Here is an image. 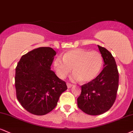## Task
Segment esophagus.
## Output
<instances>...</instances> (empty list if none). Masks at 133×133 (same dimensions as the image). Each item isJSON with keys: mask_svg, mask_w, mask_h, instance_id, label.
Masks as SVG:
<instances>
[{"mask_svg": "<svg viewBox=\"0 0 133 133\" xmlns=\"http://www.w3.org/2000/svg\"><path fill=\"white\" fill-rule=\"evenodd\" d=\"M66 85H67V88H68V89L71 88V87L73 86V84H70V83H66Z\"/></svg>", "mask_w": 133, "mask_h": 133, "instance_id": "obj_1", "label": "esophagus"}]
</instances>
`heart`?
Returning a JSON list of instances; mask_svg holds the SVG:
<instances>
[{"label":"heart","instance_id":"obj_1","mask_svg":"<svg viewBox=\"0 0 133 133\" xmlns=\"http://www.w3.org/2000/svg\"><path fill=\"white\" fill-rule=\"evenodd\" d=\"M103 64L101 54L97 51H90L83 49L70 50L63 58L57 57L54 62L55 71L59 78L63 79L70 73L73 81L88 83L92 81L101 71Z\"/></svg>","mask_w":133,"mask_h":133}]
</instances>
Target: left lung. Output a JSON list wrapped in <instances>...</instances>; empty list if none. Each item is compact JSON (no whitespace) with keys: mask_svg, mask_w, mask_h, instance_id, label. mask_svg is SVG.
I'll use <instances>...</instances> for the list:
<instances>
[{"mask_svg":"<svg viewBox=\"0 0 133 133\" xmlns=\"http://www.w3.org/2000/svg\"><path fill=\"white\" fill-rule=\"evenodd\" d=\"M104 60V68L92 81L81 86V93L77 99L78 107L90 115H99L112 107L117 97L119 75L112 54L98 45Z\"/></svg>","mask_w":133,"mask_h":133,"instance_id":"8db88e82","label":"left lung"}]
</instances>
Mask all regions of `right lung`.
<instances>
[{"label":"right lung","mask_w":133,"mask_h":133,"mask_svg":"<svg viewBox=\"0 0 133 133\" xmlns=\"http://www.w3.org/2000/svg\"><path fill=\"white\" fill-rule=\"evenodd\" d=\"M56 52L51 47L35 49L23 55L15 69L16 98L26 110L44 115L55 109L60 95L67 89L50 66Z\"/></svg>","instance_id":"add662e5"}]
</instances>
